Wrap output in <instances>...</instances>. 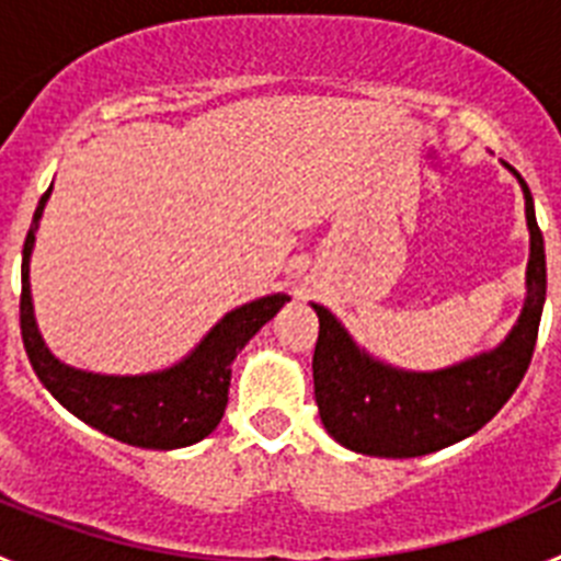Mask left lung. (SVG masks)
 Wrapping results in <instances>:
<instances>
[{
    "instance_id": "1",
    "label": "left lung",
    "mask_w": 561,
    "mask_h": 561,
    "mask_svg": "<svg viewBox=\"0 0 561 561\" xmlns=\"http://www.w3.org/2000/svg\"><path fill=\"white\" fill-rule=\"evenodd\" d=\"M525 216L531 230L528 297L508 340L435 374H404L370 359L354 345L331 311L314 306L320 334L314 345V399L323 427L342 447L376 458H419L478 433L512 399L537 345L545 304V241L534 216L531 191Z\"/></svg>"
}]
</instances>
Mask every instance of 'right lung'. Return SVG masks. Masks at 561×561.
<instances>
[{"label": "right lung", "mask_w": 561, "mask_h": 561, "mask_svg": "<svg viewBox=\"0 0 561 561\" xmlns=\"http://www.w3.org/2000/svg\"><path fill=\"white\" fill-rule=\"evenodd\" d=\"M49 191L33 213L22 252V297H19V323L27 359L44 388L61 401L64 408L89 427L101 430L128 447L180 449L191 447L219 427L230 390V365L266 320L289 300L286 295H270L230 311L202 345L185 362L171 370L148 376H101L67 368L44 348L42 334L33 320L30 304L27 264L38 219Z\"/></svg>", "instance_id": "obj_1"}]
</instances>
